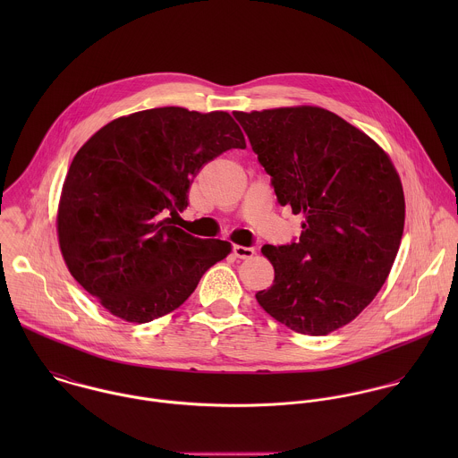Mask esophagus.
I'll return each instance as SVG.
<instances>
[{
  "mask_svg": "<svg viewBox=\"0 0 458 458\" xmlns=\"http://www.w3.org/2000/svg\"><path fill=\"white\" fill-rule=\"evenodd\" d=\"M233 254L238 258V259H250L256 250L252 247H243V245H234L233 247Z\"/></svg>",
  "mask_w": 458,
  "mask_h": 458,
  "instance_id": "obj_1",
  "label": "esophagus"
}]
</instances>
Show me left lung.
<instances>
[{"label":"left lung","mask_w":458,"mask_h":458,"mask_svg":"<svg viewBox=\"0 0 458 458\" xmlns=\"http://www.w3.org/2000/svg\"><path fill=\"white\" fill-rule=\"evenodd\" d=\"M282 206L303 215L296 243L264 245L275 280L256 294L278 323L327 335L356 319L396 258L405 199L388 153L316 106L234 111Z\"/></svg>","instance_id":"left-lung-1"}]
</instances>
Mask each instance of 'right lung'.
<instances>
[{
	"mask_svg": "<svg viewBox=\"0 0 458 458\" xmlns=\"http://www.w3.org/2000/svg\"><path fill=\"white\" fill-rule=\"evenodd\" d=\"M245 135L225 111L158 107L122 116L75 153L56 215L70 275L113 316L149 323L176 310L231 243L173 222L204 164Z\"/></svg>",
	"mask_w": 458,
	"mask_h": 458,
	"instance_id": "1",
	"label": "right lung"
}]
</instances>
